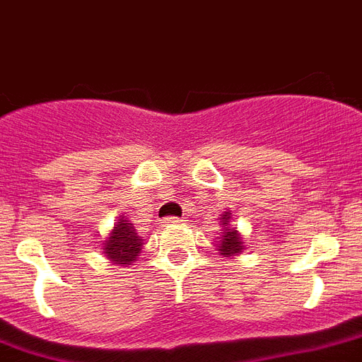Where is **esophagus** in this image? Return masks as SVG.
I'll use <instances>...</instances> for the list:
<instances>
[{
	"mask_svg": "<svg viewBox=\"0 0 362 362\" xmlns=\"http://www.w3.org/2000/svg\"><path fill=\"white\" fill-rule=\"evenodd\" d=\"M181 221H183V219L177 218V216H170V218L163 219L160 223H163V225H165V227H166V225H179V223H181Z\"/></svg>",
	"mask_w": 362,
	"mask_h": 362,
	"instance_id": "1",
	"label": "esophagus"
}]
</instances>
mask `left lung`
Returning <instances> with one entry per match:
<instances>
[{"label": "left lung", "mask_w": 362, "mask_h": 362, "mask_svg": "<svg viewBox=\"0 0 362 362\" xmlns=\"http://www.w3.org/2000/svg\"><path fill=\"white\" fill-rule=\"evenodd\" d=\"M221 219H223V221H221V225H223V233H221V238H219V242L216 243V245L219 247V252L228 258V256H234L238 255V252H242L243 242L242 238H240V234H238V230L228 227V219H230V216L225 212Z\"/></svg>", "instance_id": "obj_1"}]
</instances>
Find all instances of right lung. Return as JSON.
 <instances>
[{"label":"right lung","mask_w":362,"mask_h":362,"mask_svg":"<svg viewBox=\"0 0 362 362\" xmlns=\"http://www.w3.org/2000/svg\"><path fill=\"white\" fill-rule=\"evenodd\" d=\"M143 240L135 233L134 225L128 219H119V223L113 227V233L104 243V255L111 262L120 265H132L143 249Z\"/></svg>","instance_id":"1"}]
</instances>
